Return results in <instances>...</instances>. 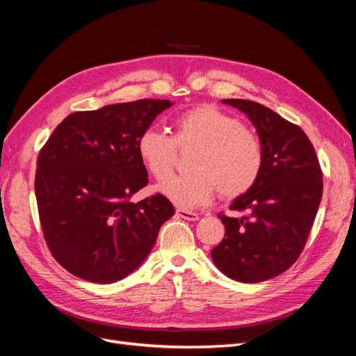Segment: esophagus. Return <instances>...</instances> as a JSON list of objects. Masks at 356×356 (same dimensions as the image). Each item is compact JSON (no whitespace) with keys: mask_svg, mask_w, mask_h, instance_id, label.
Segmentation results:
<instances>
[{"mask_svg":"<svg viewBox=\"0 0 356 356\" xmlns=\"http://www.w3.org/2000/svg\"><path fill=\"white\" fill-rule=\"evenodd\" d=\"M177 215L179 218H184L188 221H196L199 218V215L196 212H191L187 209H177Z\"/></svg>","mask_w":356,"mask_h":356,"instance_id":"obj_1","label":"esophagus"}]
</instances>
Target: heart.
Wrapping results in <instances>:
<instances>
[{
    "instance_id": "1",
    "label": "heart",
    "mask_w": 356,
    "mask_h": 356,
    "mask_svg": "<svg viewBox=\"0 0 356 356\" xmlns=\"http://www.w3.org/2000/svg\"><path fill=\"white\" fill-rule=\"evenodd\" d=\"M138 154L154 179L165 181L173 171L177 149H195L190 175L172 177L159 187L179 208L208 203L215 190L222 199L250 191L260 178L264 152L260 138L238 117L213 105H199L181 113L174 135L147 127L138 138Z\"/></svg>"
}]
</instances>
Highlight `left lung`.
<instances>
[{"instance_id": "left-lung-1", "label": "left lung", "mask_w": 356, "mask_h": 356, "mask_svg": "<svg viewBox=\"0 0 356 356\" xmlns=\"http://www.w3.org/2000/svg\"><path fill=\"white\" fill-rule=\"evenodd\" d=\"M222 102L254 123L264 163L254 187L230 204L242 217L218 213L225 234L211 255L234 281L263 282L285 272L303 251L322 197V170L300 126L254 101Z\"/></svg>"}]
</instances>
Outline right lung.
Instances as JSON below:
<instances>
[{"label": "right lung", "mask_w": 356, "mask_h": 356, "mask_svg": "<svg viewBox=\"0 0 356 356\" xmlns=\"http://www.w3.org/2000/svg\"><path fill=\"white\" fill-rule=\"evenodd\" d=\"M166 99L70 114L40 149L35 196L53 258L74 276L111 284L131 275L175 213L163 195L131 202L148 184L138 138Z\"/></svg>", "instance_id": "add662e5"}]
</instances>
